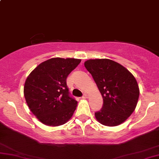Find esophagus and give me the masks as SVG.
<instances>
[{
  "mask_svg": "<svg viewBox=\"0 0 159 159\" xmlns=\"http://www.w3.org/2000/svg\"><path fill=\"white\" fill-rule=\"evenodd\" d=\"M88 98V95H87V94H83L82 97H81V98H82V99H85V98Z\"/></svg>",
  "mask_w": 159,
  "mask_h": 159,
  "instance_id": "1",
  "label": "esophagus"
}]
</instances>
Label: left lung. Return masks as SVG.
<instances>
[{
	"instance_id": "1",
	"label": "left lung",
	"mask_w": 159,
	"mask_h": 159,
	"mask_svg": "<svg viewBox=\"0 0 159 159\" xmlns=\"http://www.w3.org/2000/svg\"><path fill=\"white\" fill-rule=\"evenodd\" d=\"M84 67L95 81L103 98V106L94 113L96 119L105 126L124 122L135 109L139 89L132 74L110 59H90Z\"/></svg>"
}]
</instances>
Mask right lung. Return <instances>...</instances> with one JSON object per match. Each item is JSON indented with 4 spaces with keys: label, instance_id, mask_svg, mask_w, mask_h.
<instances>
[{
    "label": "right lung",
    "instance_id": "right-lung-1",
    "mask_svg": "<svg viewBox=\"0 0 159 159\" xmlns=\"http://www.w3.org/2000/svg\"><path fill=\"white\" fill-rule=\"evenodd\" d=\"M80 62V59L54 57L40 64L27 78L25 100L43 124L61 125L73 115L78 102L70 96L66 79Z\"/></svg>",
    "mask_w": 159,
    "mask_h": 159
}]
</instances>
